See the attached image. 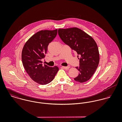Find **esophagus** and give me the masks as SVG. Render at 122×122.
<instances>
[{
  "instance_id": "34e87169",
  "label": "esophagus",
  "mask_w": 122,
  "mask_h": 122,
  "mask_svg": "<svg viewBox=\"0 0 122 122\" xmlns=\"http://www.w3.org/2000/svg\"><path fill=\"white\" fill-rule=\"evenodd\" d=\"M62 68H63V69H65V70H69V69H70V67H68V66H66V67H65V66H62Z\"/></svg>"
}]
</instances>
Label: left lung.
I'll list each match as a JSON object with an SVG mask.
<instances>
[{
  "instance_id": "left-lung-1",
  "label": "left lung",
  "mask_w": 122,
  "mask_h": 122,
  "mask_svg": "<svg viewBox=\"0 0 122 122\" xmlns=\"http://www.w3.org/2000/svg\"><path fill=\"white\" fill-rule=\"evenodd\" d=\"M58 34L62 41L81 57L79 66L76 68L79 74L76 81L84 83L89 80L97 69L100 61L99 49L92 36L77 28L60 29Z\"/></svg>"
}]
</instances>
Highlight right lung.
<instances>
[{"label":"right lung","instance_id":"right-lung-1","mask_svg":"<svg viewBox=\"0 0 122 122\" xmlns=\"http://www.w3.org/2000/svg\"><path fill=\"white\" fill-rule=\"evenodd\" d=\"M57 34V29L41 30L31 36L25 44L21 53L23 66L30 77L40 85H46L54 79L59 68L42 64L47 47Z\"/></svg>","mask_w":122,"mask_h":122}]
</instances>
